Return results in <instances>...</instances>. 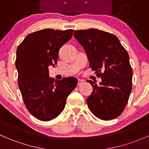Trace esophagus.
I'll use <instances>...</instances> for the list:
<instances>
[{"label":"esophagus","mask_w":149,"mask_h":149,"mask_svg":"<svg viewBox=\"0 0 149 149\" xmlns=\"http://www.w3.org/2000/svg\"><path fill=\"white\" fill-rule=\"evenodd\" d=\"M82 84V81L81 80V79H79V80H78V86H80V85H81Z\"/></svg>","instance_id":"esophagus-1"}]
</instances>
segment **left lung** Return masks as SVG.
I'll return each mask as SVG.
<instances>
[{
  "label": "left lung",
  "mask_w": 149,
  "mask_h": 149,
  "mask_svg": "<svg viewBox=\"0 0 149 149\" xmlns=\"http://www.w3.org/2000/svg\"><path fill=\"white\" fill-rule=\"evenodd\" d=\"M73 35L84 47L91 70L102 78L100 85L88 80L93 87L86 99L90 110L104 120L117 118L125 108L132 90L128 53L118 37L107 31L76 30Z\"/></svg>",
  "instance_id": "obj_1"
}]
</instances>
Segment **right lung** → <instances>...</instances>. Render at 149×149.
Masks as SVG:
<instances>
[{
	"mask_svg": "<svg viewBox=\"0 0 149 149\" xmlns=\"http://www.w3.org/2000/svg\"><path fill=\"white\" fill-rule=\"evenodd\" d=\"M73 29H45L28 34L16 50L18 84L26 109L37 119L49 121L65 107L66 99L76 88V78L55 81L48 67L55 66L60 48L71 39Z\"/></svg>",
	"mask_w": 149,
	"mask_h": 149,
	"instance_id": "add662e5",
	"label": "right lung"
}]
</instances>
